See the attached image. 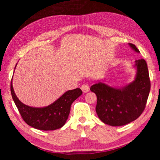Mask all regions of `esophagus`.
Segmentation results:
<instances>
[{
	"label": "esophagus",
	"mask_w": 160,
	"mask_h": 160,
	"mask_svg": "<svg viewBox=\"0 0 160 160\" xmlns=\"http://www.w3.org/2000/svg\"><path fill=\"white\" fill-rule=\"evenodd\" d=\"M81 90L83 92H88L90 91V87L88 85V84H83V85L81 86Z\"/></svg>",
	"instance_id": "34e87169"
}]
</instances>
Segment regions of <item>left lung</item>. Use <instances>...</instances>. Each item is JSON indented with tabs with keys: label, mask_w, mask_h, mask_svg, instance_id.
Listing matches in <instances>:
<instances>
[{
	"label": "left lung",
	"mask_w": 160,
	"mask_h": 160,
	"mask_svg": "<svg viewBox=\"0 0 160 160\" xmlns=\"http://www.w3.org/2000/svg\"><path fill=\"white\" fill-rule=\"evenodd\" d=\"M132 50L140 53L134 44ZM136 75L132 82L121 88H114L99 81L90 90L97 98L96 112L103 123L112 126L126 125L135 121L145 109L150 90L147 63L144 59L135 61Z\"/></svg>",
	"instance_id": "left-lung-1"
}]
</instances>
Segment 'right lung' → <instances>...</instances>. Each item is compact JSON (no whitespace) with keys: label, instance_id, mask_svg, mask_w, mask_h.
<instances>
[{"label":"right lung","instance_id":"1","mask_svg":"<svg viewBox=\"0 0 160 160\" xmlns=\"http://www.w3.org/2000/svg\"><path fill=\"white\" fill-rule=\"evenodd\" d=\"M10 91L23 120L29 126L42 131H53L63 126L68 118L72 103L82 94L80 88H76L66 92L47 107H32L23 104L16 96L12 87V78Z\"/></svg>","mask_w":160,"mask_h":160}]
</instances>
